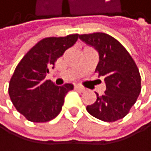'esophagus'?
Segmentation results:
<instances>
[{
	"mask_svg": "<svg viewBox=\"0 0 151 151\" xmlns=\"http://www.w3.org/2000/svg\"><path fill=\"white\" fill-rule=\"evenodd\" d=\"M75 88H76V89H78V91H82V92H83V91H86V88H85L81 87V86H78V85H76V86H75Z\"/></svg>",
	"mask_w": 151,
	"mask_h": 151,
	"instance_id": "1",
	"label": "esophagus"
}]
</instances>
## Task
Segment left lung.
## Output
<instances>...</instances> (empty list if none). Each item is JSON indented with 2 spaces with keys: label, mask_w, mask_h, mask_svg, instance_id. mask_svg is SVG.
Masks as SVG:
<instances>
[{
  "label": "left lung",
  "mask_w": 151,
  "mask_h": 151,
  "mask_svg": "<svg viewBox=\"0 0 151 151\" xmlns=\"http://www.w3.org/2000/svg\"><path fill=\"white\" fill-rule=\"evenodd\" d=\"M82 41L98 53L95 71L104 78L106 91L97 95L87 111L103 122H116L128 114L141 92L139 69L126 49L111 35L103 32L79 35Z\"/></svg>",
  "instance_id": "1"
}]
</instances>
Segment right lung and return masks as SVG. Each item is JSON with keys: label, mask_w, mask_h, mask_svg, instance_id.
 Segmentation results:
<instances>
[{"label": "right lung", "mask_w": 151, "mask_h": 151, "mask_svg": "<svg viewBox=\"0 0 151 151\" xmlns=\"http://www.w3.org/2000/svg\"><path fill=\"white\" fill-rule=\"evenodd\" d=\"M79 35L47 37L35 45L15 68L8 86V93L17 111L32 122H46L62 111L66 93L72 84L59 87L46 80L49 68L64 51L75 44Z\"/></svg>", "instance_id": "add662e5"}]
</instances>
